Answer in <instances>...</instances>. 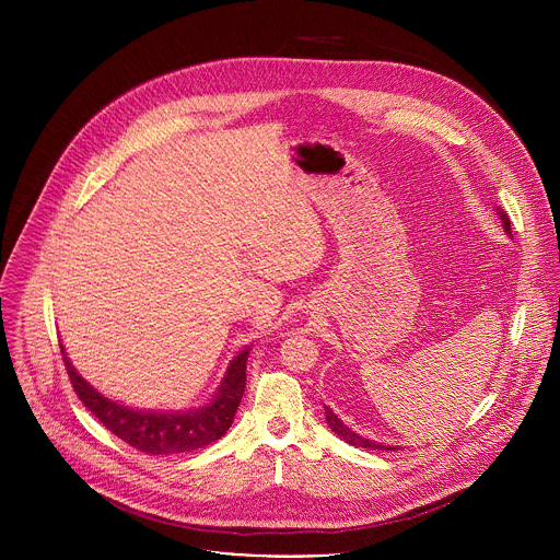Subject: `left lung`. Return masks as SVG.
<instances>
[{"label": "left lung", "mask_w": 560, "mask_h": 560, "mask_svg": "<svg viewBox=\"0 0 560 560\" xmlns=\"http://www.w3.org/2000/svg\"><path fill=\"white\" fill-rule=\"evenodd\" d=\"M501 217H503V225H505V230H510V219L501 212ZM326 408V421H328V425L346 441V443H350V445H354V447H365V450H394V447H389V445H381V443H374V441H370V439H363V436H359L357 432H352L348 425H343L339 419H337V415L328 408V406H324Z\"/></svg>", "instance_id": "1"}]
</instances>
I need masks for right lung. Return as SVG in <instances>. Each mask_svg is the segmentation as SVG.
Returning a JSON list of instances; mask_svg holds the SVG:
<instances>
[{"label":"right lung","instance_id":"add662e5","mask_svg":"<svg viewBox=\"0 0 560 560\" xmlns=\"http://www.w3.org/2000/svg\"><path fill=\"white\" fill-rule=\"evenodd\" d=\"M248 354L250 348L234 357L219 387V394L206 408L192 412H141L119 406L110 401V398L102 396L93 385H89L74 372L61 348L66 372L79 396V401H82L117 439L145 454L192 452L221 439L232 425L238 404H242V396L246 389Z\"/></svg>","mask_w":560,"mask_h":560}]
</instances>
